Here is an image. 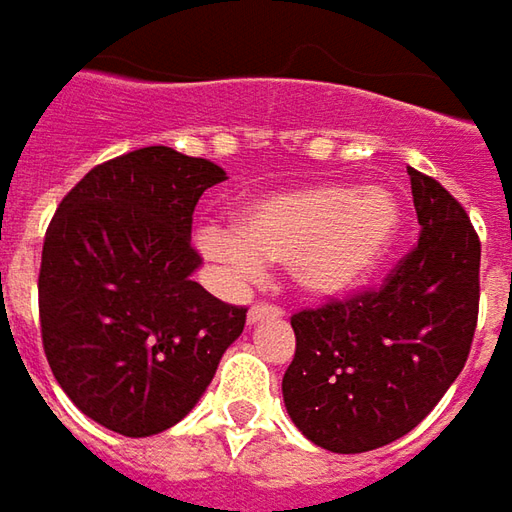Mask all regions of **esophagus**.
<instances>
[{
	"instance_id": "esophagus-1",
	"label": "esophagus",
	"mask_w": 512,
	"mask_h": 512,
	"mask_svg": "<svg viewBox=\"0 0 512 512\" xmlns=\"http://www.w3.org/2000/svg\"><path fill=\"white\" fill-rule=\"evenodd\" d=\"M276 316H282V307L267 305V302H256V305L247 310V322L250 325H256L262 319H276Z\"/></svg>"
}]
</instances>
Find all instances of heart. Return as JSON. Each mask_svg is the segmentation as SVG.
Segmentation results:
<instances>
[{
    "label": "heart",
    "instance_id": "1",
    "mask_svg": "<svg viewBox=\"0 0 512 512\" xmlns=\"http://www.w3.org/2000/svg\"><path fill=\"white\" fill-rule=\"evenodd\" d=\"M402 207L382 185L276 190L236 210L233 227H205L199 245L230 279L247 282L285 262L290 282L313 299L364 285L396 245Z\"/></svg>",
    "mask_w": 512,
    "mask_h": 512
}]
</instances>
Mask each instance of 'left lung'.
Masks as SVG:
<instances>
[{
    "label": "left lung",
    "mask_w": 512,
    "mask_h": 512,
    "mask_svg": "<svg viewBox=\"0 0 512 512\" xmlns=\"http://www.w3.org/2000/svg\"><path fill=\"white\" fill-rule=\"evenodd\" d=\"M419 242L379 290L290 319L282 393L293 424L333 453L402 439L462 373L479 319L482 242L436 179L407 168Z\"/></svg>",
    "instance_id": "obj_1"
}]
</instances>
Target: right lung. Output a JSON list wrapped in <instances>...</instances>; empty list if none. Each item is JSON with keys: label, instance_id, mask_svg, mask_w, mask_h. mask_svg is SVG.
Masks as SVG:
<instances>
[{"label": "right lung", "instance_id": "right-lung-1", "mask_svg": "<svg viewBox=\"0 0 512 512\" xmlns=\"http://www.w3.org/2000/svg\"><path fill=\"white\" fill-rule=\"evenodd\" d=\"M225 179L165 145L130 150L90 170L50 219L45 356L70 402L113 433L142 439L182 422L245 330V307L193 282V210Z\"/></svg>", "mask_w": 512, "mask_h": 512}]
</instances>
